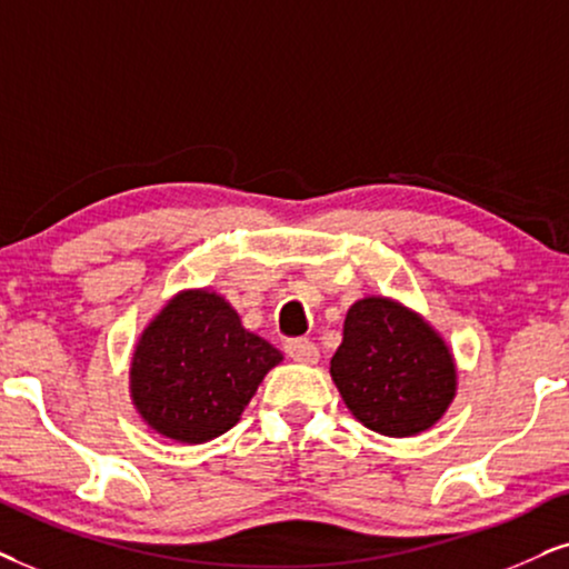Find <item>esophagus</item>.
<instances>
[{
    "mask_svg": "<svg viewBox=\"0 0 569 569\" xmlns=\"http://www.w3.org/2000/svg\"><path fill=\"white\" fill-rule=\"evenodd\" d=\"M286 355H289L293 362L315 365L320 359V349L315 347L312 341H307V338H299V341L286 343Z\"/></svg>",
    "mask_w": 569,
    "mask_h": 569,
    "instance_id": "1",
    "label": "esophagus"
}]
</instances>
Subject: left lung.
Wrapping results in <instances>:
<instances>
[{
    "label": "left lung",
    "mask_w": 569,
    "mask_h": 569,
    "mask_svg": "<svg viewBox=\"0 0 569 569\" xmlns=\"http://www.w3.org/2000/svg\"><path fill=\"white\" fill-rule=\"evenodd\" d=\"M330 376L349 412L380 436L433 428L457 393L449 347L420 315L386 297L349 307Z\"/></svg>",
    "instance_id": "8db88e82"
}]
</instances>
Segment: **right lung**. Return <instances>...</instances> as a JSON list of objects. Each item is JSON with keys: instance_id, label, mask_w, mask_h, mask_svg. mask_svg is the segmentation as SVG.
Segmentation results:
<instances>
[{"instance_id": "right-lung-1", "label": "right lung", "mask_w": 569, "mask_h": 569, "mask_svg": "<svg viewBox=\"0 0 569 569\" xmlns=\"http://www.w3.org/2000/svg\"><path fill=\"white\" fill-rule=\"evenodd\" d=\"M283 355L241 326L220 293H176L143 328L131 362V399L149 428L178 443L231 430Z\"/></svg>"}]
</instances>
